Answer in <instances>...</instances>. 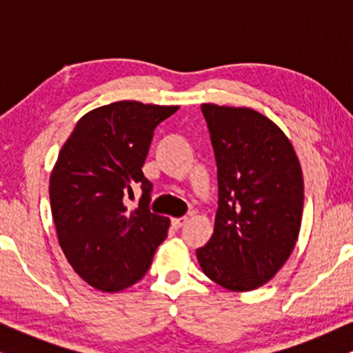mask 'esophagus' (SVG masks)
I'll return each mask as SVG.
<instances>
[{"mask_svg": "<svg viewBox=\"0 0 353 353\" xmlns=\"http://www.w3.org/2000/svg\"><path fill=\"white\" fill-rule=\"evenodd\" d=\"M188 221V216H180V219H172V226L175 230H178V228H181L183 225H185Z\"/></svg>", "mask_w": 353, "mask_h": 353, "instance_id": "34e87169", "label": "esophagus"}]
</instances>
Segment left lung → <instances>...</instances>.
Segmentation results:
<instances>
[{"label": "left lung", "instance_id": "1", "mask_svg": "<svg viewBox=\"0 0 353 353\" xmlns=\"http://www.w3.org/2000/svg\"><path fill=\"white\" fill-rule=\"evenodd\" d=\"M201 109L219 170V209L197 260L221 288L254 291L279 272L296 245L303 210L301 163L283 130L257 110Z\"/></svg>", "mask_w": 353, "mask_h": 353}]
</instances>
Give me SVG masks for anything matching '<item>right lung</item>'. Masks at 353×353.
Here are the masks:
<instances>
[{
  "instance_id": "obj_1",
  "label": "right lung",
  "mask_w": 353,
  "mask_h": 353,
  "mask_svg": "<svg viewBox=\"0 0 353 353\" xmlns=\"http://www.w3.org/2000/svg\"><path fill=\"white\" fill-rule=\"evenodd\" d=\"M178 105L117 101L90 110L62 146L50 178L57 239L79 276L99 291L138 283L167 238L170 220L149 210L152 183L143 165L154 130ZM138 184L140 205L124 197Z\"/></svg>"
}]
</instances>
